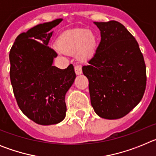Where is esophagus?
I'll return each mask as SVG.
<instances>
[{"instance_id":"34e87169","label":"esophagus","mask_w":156,"mask_h":156,"mask_svg":"<svg viewBox=\"0 0 156 156\" xmlns=\"http://www.w3.org/2000/svg\"><path fill=\"white\" fill-rule=\"evenodd\" d=\"M75 73L76 75H80L82 74V69L80 66H75Z\"/></svg>"}]
</instances>
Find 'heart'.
Here are the masks:
<instances>
[{"instance_id":"b5f03b06","label":"heart","mask_w":156,"mask_h":156,"mask_svg":"<svg viewBox=\"0 0 156 156\" xmlns=\"http://www.w3.org/2000/svg\"><path fill=\"white\" fill-rule=\"evenodd\" d=\"M58 46L59 54H76L78 58L84 60L94 53L97 48V39L94 34L87 29H74L65 32L59 37Z\"/></svg>"}]
</instances>
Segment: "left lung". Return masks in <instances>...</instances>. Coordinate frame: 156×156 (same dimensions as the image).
Masks as SVG:
<instances>
[{
    "mask_svg": "<svg viewBox=\"0 0 156 156\" xmlns=\"http://www.w3.org/2000/svg\"><path fill=\"white\" fill-rule=\"evenodd\" d=\"M101 42L82 68L89 80L90 102L95 113L107 119L125 116L142 99L146 66L137 41L116 21L94 22Z\"/></svg>",
    "mask_w": 156,
    "mask_h": 156,
    "instance_id": "left-lung-1",
    "label": "left lung"
}]
</instances>
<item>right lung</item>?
<instances>
[{
    "instance_id": "add662e5",
    "label": "right lung",
    "mask_w": 156,
    "mask_h": 156,
    "mask_svg": "<svg viewBox=\"0 0 156 156\" xmlns=\"http://www.w3.org/2000/svg\"><path fill=\"white\" fill-rule=\"evenodd\" d=\"M58 19L38 24L15 40L9 53L10 79L18 105L29 119L41 125L57 124L66 117L65 97L76 79L73 65L53 66L57 54L48 44Z\"/></svg>"
}]
</instances>
